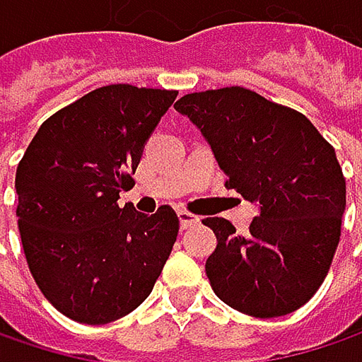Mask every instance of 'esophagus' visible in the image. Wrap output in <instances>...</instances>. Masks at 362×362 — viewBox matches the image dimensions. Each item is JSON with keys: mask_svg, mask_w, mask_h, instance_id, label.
<instances>
[{"mask_svg": "<svg viewBox=\"0 0 362 362\" xmlns=\"http://www.w3.org/2000/svg\"><path fill=\"white\" fill-rule=\"evenodd\" d=\"M178 220H180L182 230H184V228H190L192 224H197V222H199V218H197V216H192V214H188V211H184V209L178 211Z\"/></svg>", "mask_w": 362, "mask_h": 362, "instance_id": "34e87169", "label": "esophagus"}]
</instances>
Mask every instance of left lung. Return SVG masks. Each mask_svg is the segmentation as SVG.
Segmentation results:
<instances>
[{
	"label": "left lung",
	"instance_id": "1",
	"mask_svg": "<svg viewBox=\"0 0 362 362\" xmlns=\"http://www.w3.org/2000/svg\"><path fill=\"white\" fill-rule=\"evenodd\" d=\"M174 109L211 146L226 186L257 207L245 235L205 218L218 239L205 262L211 289L257 319L298 310L325 281L339 243L346 180L335 151L302 112L245 88L186 94Z\"/></svg>",
	"mask_w": 362,
	"mask_h": 362
}]
</instances>
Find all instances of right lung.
Listing matches in <instances>:
<instances>
[{
    "label": "right lung",
    "mask_w": 362,
    "mask_h": 362,
    "mask_svg": "<svg viewBox=\"0 0 362 362\" xmlns=\"http://www.w3.org/2000/svg\"><path fill=\"white\" fill-rule=\"evenodd\" d=\"M178 92L105 86L52 115L16 170L18 228L31 274L64 317L105 325L153 291L178 237L170 205L119 207L144 144Z\"/></svg>",
    "instance_id": "1"
}]
</instances>
